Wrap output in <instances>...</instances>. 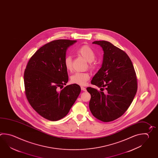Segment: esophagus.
Instances as JSON below:
<instances>
[{
	"label": "esophagus",
	"mask_w": 158,
	"mask_h": 158,
	"mask_svg": "<svg viewBox=\"0 0 158 158\" xmlns=\"http://www.w3.org/2000/svg\"><path fill=\"white\" fill-rule=\"evenodd\" d=\"M81 89L83 91H86V88L84 87H81Z\"/></svg>",
	"instance_id": "esophagus-1"
}]
</instances>
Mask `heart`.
<instances>
[{
  "mask_svg": "<svg viewBox=\"0 0 158 158\" xmlns=\"http://www.w3.org/2000/svg\"><path fill=\"white\" fill-rule=\"evenodd\" d=\"M77 53L79 55L85 58L87 61L90 62L89 68H94V65L91 62L94 61L95 58V54L92 49L89 46L83 45L77 49ZM64 64L66 70L68 71H71L73 69L72 64V57L70 56H67L64 59ZM90 74L89 73H75L71 77V83L73 84H77L79 85H84L87 81L90 79Z\"/></svg>",
  "mask_w": 158,
  "mask_h": 158,
  "instance_id": "obj_1",
  "label": "heart"
}]
</instances>
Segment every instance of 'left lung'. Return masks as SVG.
<instances>
[{
    "mask_svg": "<svg viewBox=\"0 0 158 158\" xmlns=\"http://www.w3.org/2000/svg\"><path fill=\"white\" fill-rule=\"evenodd\" d=\"M103 51L101 68L91 83L105 87L106 94L91 87L87 90L91 95L89 106L97 119L109 122L123 115L132 103L137 90V81L132 61L125 52L105 40L94 41Z\"/></svg>",
    "mask_w": 158,
    "mask_h": 158,
    "instance_id": "8db88e82",
    "label": "left lung"
}]
</instances>
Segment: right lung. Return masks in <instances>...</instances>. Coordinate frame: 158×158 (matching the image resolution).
Returning a JSON list of instances; mask_svg holds the SVG:
<instances>
[{"mask_svg": "<svg viewBox=\"0 0 158 158\" xmlns=\"http://www.w3.org/2000/svg\"><path fill=\"white\" fill-rule=\"evenodd\" d=\"M77 40L59 39L43 45L30 58L24 73L25 94L40 115L51 121L66 116L81 93L77 84L68 83L64 64L67 49Z\"/></svg>", "mask_w": 158, "mask_h": 158, "instance_id": "obj_1", "label": "right lung"}]
</instances>
